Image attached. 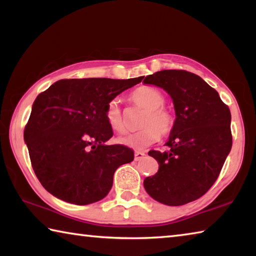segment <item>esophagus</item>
<instances>
[{"label":"esophagus","instance_id":"1","mask_svg":"<svg viewBox=\"0 0 256 256\" xmlns=\"http://www.w3.org/2000/svg\"><path fill=\"white\" fill-rule=\"evenodd\" d=\"M144 156L146 154L142 152V151H136V154H134V160H136V162H138V160L144 158Z\"/></svg>","mask_w":256,"mask_h":256}]
</instances>
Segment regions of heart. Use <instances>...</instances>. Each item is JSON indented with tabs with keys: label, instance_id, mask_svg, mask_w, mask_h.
Instances as JSON below:
<instances>
[{
	"label": "heart",
	"instance_id": "b5f03b06",
	"mask_svg": "<svg viewBox=\"0 0 256 256\" xmlns=\"http://www.w3.org/2000/svg\"><path fill=\"white\" fill-rule=\"evenodd\" d=\"M128 99L134 106L144 110V114L138 120V128H141L136 133L118 138V141L120 144L136 150H144L157 141L160 136H166L172 131L175 126V116L164 106L166 98L158 88L141 86L133 90ZM105 115L112 131L120 134L126 132V123L118 102H108Z\"/></svg>",
	"mask_w": 256,
	"mask_h": 256
}]
</instances>
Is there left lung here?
<instances>
[{
	"label": "left lung",
	"instance_id": "left-lung-1",
	"mask_svg": "<svg viewBox=\"0 0 256 256\" xmlns=\"http://www.w3.org/2000/svg\"><path fill=\"white\" fill-rule=\"evenodd\" d=\"M144 82L166 90L176 114L166 142L168 150L149 151L159 170L144 180V188L166 206L196 201L214 184L230 152V110L219 94L194 73L162 70L146 76Z\"/></svg>",
	"mask_w": 256,
	"mask_h": 256
}]
</instances>
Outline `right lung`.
<instances>
[{
    "label": "right lung",
    "mask_w": 256,
    "mask_h": 256,
    "mask_svg": "<svg viewBox=\"0 0 256 256\" xmlns=\"http://www.w3.org/2000/svg\"><path fill=\"white\" fill-rule=\"evenodd\" d=\"M142 79H63L38 94L24 138L46 190L78 206L107 196L115 170L131 162L134 152L123 144H105L112 136L106 107Z\"/></svg>",
    "instance_id": "obj_1"
}]
</instances>
